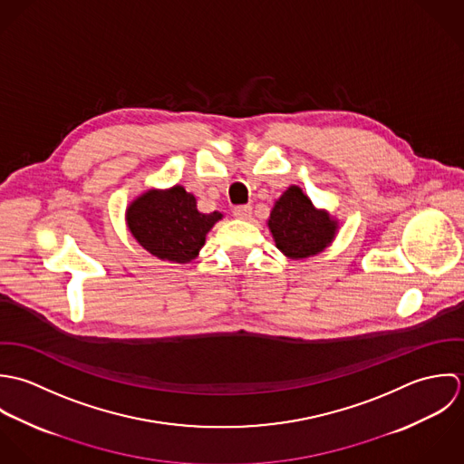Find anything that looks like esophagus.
<instances>
[{"label": "esophagus", "instance_id": "esophagus-1", "mask_svg": "<svg viewBox=\"0 0 464 464\" xmlns=\"http://www.w3.org/2000/svg\"><path fill=\"white\" fill-rule=\"evenodd\" d=\"M251 213H253V208L249 204H244V206H235L233 208V215L237 218H242V220H247L251 218Z\"/></svg>", "mask_w": 464, "mask_h": 464}]
</instances>
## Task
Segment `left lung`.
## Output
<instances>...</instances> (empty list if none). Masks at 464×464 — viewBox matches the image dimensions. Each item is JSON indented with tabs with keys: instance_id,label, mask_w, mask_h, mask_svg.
<instances>
[{
	"instance_id": "1",
	"label": "left lung",
	"mask_w": 464,
	"mask_h": 464,
	"mask_svg": "<svg viewBox=\"0 0 464 464\" xmlns=\"http://www.w3.org/2000/svg\"><path fill=\"white\" fill-rule=\"evenodd\" d=\"M269 229L281 253L290 258H308L334 240L337 222L326 211L315 209L301 188L290 186L271 211Z\"/></svg>"
}]
</instances>
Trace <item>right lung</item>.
I'll return each mask as SVG.
<instances>
[{
  "label": "right lung",
  "mask_w": 464,
  "mask_h": 464,
  "mask_svg": "<svg viewBox=\"0 0 464 464\" xmlns=\"http://www.w3.org/2000/svg\"><path fill=\"white\" fill-rule=\"evenodd\" d=\"M220 218L218 211L200 213L195 197L183 186L150 189L127 209V226L134 238L150 255L178 264L191 262L198 255L206 233Z\"/></svg>",
  "instance_id": "obj_1"
}]
</instances>
